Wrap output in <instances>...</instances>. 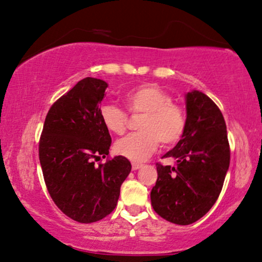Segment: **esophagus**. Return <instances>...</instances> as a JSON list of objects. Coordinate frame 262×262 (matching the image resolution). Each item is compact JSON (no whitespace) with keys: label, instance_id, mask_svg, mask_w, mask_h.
Masks as SVG:
<instances>
[{"label":"esophagus","instance_id":"34e87169","mask_svg":"<svg viewBox=\"0 0 262 262\" xmlns=\"http://www.w3.org/2000/svg\"><path fill=\"white\" fill-rule=\"evenodd\" d=\"M141 167H143V165H141V163H135V162L132 163V168H133V171H137V169L141 168Z\"/></svg>","mask_w":262,"mask_h":262}]
</instances>
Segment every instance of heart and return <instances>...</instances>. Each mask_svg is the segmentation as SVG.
<instances>
[{
    "instance_id": "heart-1",
    "label": "heart",
    "mask_w": 262,
    "mask_h": 262,
    "mask_svg": "<svg viewBox=\"0 0 262 262\" xmlns=\"http://www.w3.org/2000/svg\"><path fill=\"white\" fill-rule=\"evenodd\" d=\"M130 113L144 115L140 133L129 134L115 144L116 154L134 162H141L159 146L171 145L181 139L185 128V115L181 106L173 103L167 91L154 84H145L130 90L124 97ZM101 121L108 132L121 135L128 123L127 113L115 105H103Z\"/></svg>"
}]
</instances>
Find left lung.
<instances>
[{"instance_id": "1", "label": "left lung", "mask_w": 262, "mask_h": 262, "mask_svg": "<svg viewBox=\"0 0 262 262\" xmlns=\"http://www.w3.org/2000/svg\"><path fill=\"white\" fill-rule=\"evenodd\" d=\"M187 119L182 139L165 154L176 166L156 163L151 205L176 225H190L209 212L221 193L229 167L228 138L222 112L204 93L185 95Z\"/></svg>"}]
</instances>
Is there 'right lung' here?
Wrapping results in <instances>:
<instances>
[{
	"label": "right lung",
	"mask_w": 262,
	"mask_h": 262,
	"mask_svg": "<svg viewBox=\"0 0 262 262\" xmlns=\"http://www.w3.org/2000/svg\"><path fill=\"white\" fill-rule=\"evenodd\" d=\"M108 86L84 78L56 101L47 113L39 159L47 190L64 215L80 223L102 220L117 206L122 183L130 173L128 159L108 155L111 135L100 116Z\"/></svg>",
	"instance_id": "1"
}]
</instances>
